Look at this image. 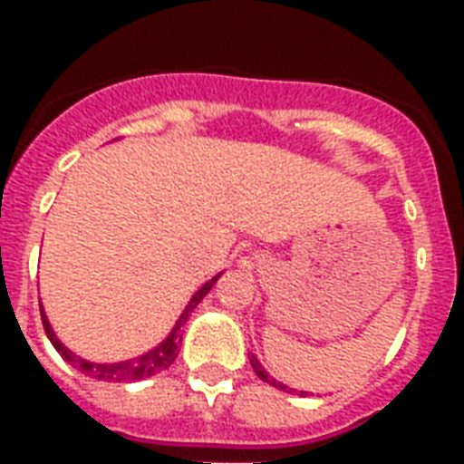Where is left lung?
<instances>
[{
    "label": "left lung",
    "instance_id": "1",
    "mask_svg": "<svg viewBox=\"0 0 464 464\" xmlns=\"http://www.w3.org/2000/svg\"><path fill=\"white\" fill-rule=\"evenodd\" d=\"M247 359H250V366H253V371H255V373H257V378H260V381L269 382V385H275L276 390H286V385H284V382L275 381V378H272V375H269L267 371H265V366H262L260 361H257V356H253V353H247ZM301 392H304V390H301Z\"/></svg>",
    "mask_w": 464,
    "mask_h": 464
}]
</instances>
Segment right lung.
<instances>
[{
  "label": "right lung",
  "mask_w": 464,
  "mask_h": 464,
  "mask_svg": "<svg viewBox=\"0 0 464 464\" xmlns=\"http://www.w3.org/2000/svg\"><path fill=\"white\" fill-rule=\"evenodd\" d=\"M218 276H211L209 282L204 284L202 289L197 291L195 296L189 298V304L185 305V310L180 313V317H178V323H175V327L170 330V334H168L163 342H160L159 346H154L151 352L141 353V356H137V359H130V361H118V363H96V361H86L82 359V356H76L74 352H69L67 346L62 344L60 339H57V334H54L53 324L47 323V315L45 310H43V305H40V317H43V327H45V334L47 339L53 342V346L60 352V356L67 363H72L74 368H79L82 373L91 375V378H96V381H108V382H132V381H144V378H151V375L160 373V371H166L170 363L175 361V356H178V352H180V342H182V334H180V327L185 323H188L189 313L199 305V301H202L207 294L211 291V286L218 282Z\"/></svg>",
  "instance_id": "1"
}]
</instances>
